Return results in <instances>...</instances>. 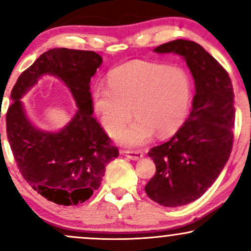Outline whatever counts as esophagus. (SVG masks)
I'll list each match as a JSON object with an SVG mask.
<instances>
[{"label": "esophagus", "mask_w": 251, "mask_h": 251, "mask_svg": "<svg viewBox=\"0 0 251 251\" xmlns=\"http://www.w3.org/2000/svg\"><path fill=\"white\" fill-rule=\"evenodd\" d=\"M120 153H122L123 155H126L131 160H140L144 156V154L140 151H122Z\"/></svg>", "instance_id": "obj_1"}]
</instances>
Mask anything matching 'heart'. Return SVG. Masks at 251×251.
I'll use <instances>...</instances> for the list:
<instances>
[{"label":"heart","mask_w":251,"mask_h":251,"mask_svg":"<svg viewBox=\"0 0 251 251\" xmlns=\"http://www.w3.org/2000/svg\"><path fill=\"white\" fill-rule=\"evenodd\" d=\"M92 102L111 135L123 131L133 108L138 119L119 139L126 146H140L155 132L166 137L179 129L191 104V81L181 69L134 60L114 69L108 75L107 86L97 85Z\"/></svg>","instance_id":"1"}]
</instances>
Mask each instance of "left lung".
I'll return each mask as SVG.
<instances>
[{
	"instance_id": "8db88e82",
	"label": "left lung",
	"mask_w": 251,
	"mask_h": 251,
	"mask_svg": "<svg viewBox=\"0 0 251 251\" xmlns=\"http://www.w3.org/2000/svg\"><path fill=\"white\" fill-rule=\"evenodd\" d=\"M154 51L185 58L194 78L195 96L188 119L179 131L150 150L156 171L145 191L161 206H185L207 192L230 156L234 90L228 72L195 42L175 39Z\"/></svg>"
}]
</instances>
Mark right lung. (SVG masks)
Instances as JSON below:
<instances>
[{
    "label": "right lung",
    "instance_id": "1",
    "mask_svg": "<svg viewBox=\"0 0 251 251\" xmlns=\"http://www.w3.org/2000/svg\"><path fill=\"white\" fill-rule=\"evenodd\" d=\"M102 62L95 51L56 48L42 53L21 74L7 112V137L23 179L47 200L76 206L99 188L105 167L119 155L95 118L90 81ZM59 77L71 90L78 110L58 132L36 129L19 99L43 74Z\"/></svg>",
    "mask_w": 251,
    "mask_h": 251
}]
</instances>
